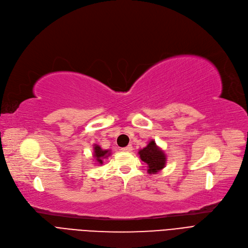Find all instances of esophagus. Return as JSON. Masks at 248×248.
<instances>
[{
	"instance_id": "obj_1",
	"label": "esophagus",
	"mask_w": 248,
	"mask_h": 248,
	"mask_svg": "<svg viewBox=\"0 0 248 248\" xmlns=\"http://www.w3.org/2000/svg\"><path fill=\"white\" fill-rule=\"evenodd\" d=\"M121 150L124 151V152H131V151H132V146H131V145H128V146L123 147Z\"/></svg>"
}]
</instances>
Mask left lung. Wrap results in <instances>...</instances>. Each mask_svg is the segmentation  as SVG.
<instances>
[{"instance_id": "8db88e82", "label": "left lung", "mask_w": 248, "mask_h": 248, "mask_svg": "<svg viewBox=\"0 0 248 248\" xmlns=\"http://www.w3.org/2000/svg\"><path fill=\"white\" fill-rule=\"evenodd\" d=\"M138 153L142 161L148 165L149 173H157L165 167L166 155L161 148L157 146L154 140H151L147 146L141 149Z\"/></svg>"}]
</instances>
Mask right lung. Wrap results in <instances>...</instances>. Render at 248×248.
Returning a JSON list of instances; mask_svg holds the SVG:
<instances>
[{"label":"right lung","mask_w":248,"mask_h":248,"mask_svg":"<svg viewBox=\"0 0 248 248\" xmlns=\"http://www.w3.org/2000/svg\"><path fill=\"white\" fill-rule=\"evenodd\" d=\"M109 150H104L102 149L99 145H94V158L97 160V162L99 164H103V159L107 158L110 155Z\"/></svg>","instance_id":"right-lung-1"}]
</instances>
